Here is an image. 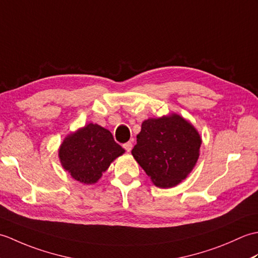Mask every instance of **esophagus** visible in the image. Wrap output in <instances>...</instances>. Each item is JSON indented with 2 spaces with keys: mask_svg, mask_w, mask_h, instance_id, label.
Segmentation results:
<instances>
[{
  "mask_svg": "<svg viewBox=\"0 0 258 258\" xmlns=\"http://www.w3.org/2000/svg\"><path fill=\"white\" fill-rule=\"evenodd\" d=\"M123 147H124L126 152H131V151H132L133 144L131 143V142H127V143H124V144H123Z\"/></svg>",
  "mask_w": 258,
  "mask_h": 258,
  "instance_id": "34e87169",
  "label": "esophagus"
}]
</instances>
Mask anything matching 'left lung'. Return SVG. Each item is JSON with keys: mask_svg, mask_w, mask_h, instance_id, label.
Wrapping results in <instances>:
<instances>
[{"mask_svg": "<svg viewBox=\"0 0 258 258\" xmlns=\"http://www.w3.org/2000/svg\"><path fill=\"white\" fill-rule=\"evenodd\" d=\"M136 139L132 155L158 187L179 184L199 160L201 136L177 114L144 120Z\"/></svg>", "mask_w": 258, "mask_h": 258, "instance_id": "obj_1", "label": "left lung"}]
</instances>
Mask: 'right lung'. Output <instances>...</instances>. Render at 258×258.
<instances>
[{
	"mask_svg": "<svg viewBox=\"0 0 258 258\" xmlns=\"http://www.w3.org/2000/svg\"><path fill=\"white\" fill-rule=\"evenodd\" d=\"M124 152L108 130L90 123L65 138L59 146L58 157L65 171L74 179L94 184Z\"/></svg>",
	"mask_w": 258,
	"mask_h": 258,
	"instance_id": "right-lung-1",
	"label": "right lung"
}]
</instances>
